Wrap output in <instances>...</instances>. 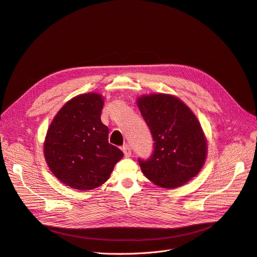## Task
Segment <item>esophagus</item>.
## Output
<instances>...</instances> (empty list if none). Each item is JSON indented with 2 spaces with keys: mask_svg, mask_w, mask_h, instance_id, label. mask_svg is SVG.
Segmentation results:
<instances>
[{
  "mask_svg": "<svg viewBox=\"0 0 257 257\" xmlns=\"http://www.w3.org/2000/svg\"><path fill=\"white\" fill-rule=\"evenodd\" d=\"M121 150H122V152H124V155L126 156V158H129V156L131 155V148L129 145H124Z\"/></svg>",
  "mask_w": 257,
  "mask_h": 257,
  "instance_id": "1",
  "label": "esophagus"
}]
</instances>
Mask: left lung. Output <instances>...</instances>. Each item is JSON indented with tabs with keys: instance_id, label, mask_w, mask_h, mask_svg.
<instances>
[{
	"instance_id": "1",
	"label": "left lung",
	"mask_w": 257,
	"mask_h": 257,
	"mask_svg": "<svg viewBox=\"0 0 257 257\" xmlns=\"http://www.w3.org/2000/svg\"><path fill=\"white\" fill-rule=\"evenodd\" d=\"M138 106L154 142L150 158L139 160L143 173L162 188L185 185L202 170L207 158V140L197 117L170 94L143 95Z\"/></svg>"
}]
</instances>
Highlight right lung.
<instances>
[{
	"label": "right lung",
	"instance_id": "obj_1",
	"mask_svg": "<svg viewBox=\"0 0 257 257\" xmlns=\"http://www.w3.org/2000/svg\"><path fill=\"white\" fill-rule=\"evenodd\" d=\"M103 98L93 92L71 98L54 116L44 142L51 172L76 190L103 185L124 156L108 142L109 129L101 120Z\"/></svg>",
	"mask_w": 257,
	"mask_h": 257
}]
</instances>
